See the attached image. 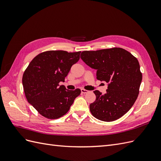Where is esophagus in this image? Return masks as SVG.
<instances>
[{
	"mask_svg": "<svg viewBox=\"0 0 161 161\" xmlns=\"http://www.w3.org/2000/svg\"><path fill=\"white\" fill-rule=\"evenodd\" d=\"M89 92V91L85 90V89H81V92H82V93L85 94V93H87V92Z\"/></svg>",
	"mask_w": 161,
	"mask_h": 161,
	"instance_id": "esophagus-1",
	"label": "esophagus"
}]
</instances>
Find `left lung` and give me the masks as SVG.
<instances>
[{
	"instance_id": "left-lung-1",
	"label": "left lung",
	"mask_w": 161,
	"mask_h": 161,
	"mask_svg": "<svg viewBox=\"0 0 161 161\" xmlns=\"http://www.w3.org/2000/svg\"><path fill=\"white\" fill-rule=\"evenodd\" d=\"M80 58L97 70V80L109 83L105 94L93 91L96 99L90 104L91 113L104 121L120 118L131 109L139 94L142 75L137 58L121 47L83 51Z\"/></svg>"
}]
</instances>
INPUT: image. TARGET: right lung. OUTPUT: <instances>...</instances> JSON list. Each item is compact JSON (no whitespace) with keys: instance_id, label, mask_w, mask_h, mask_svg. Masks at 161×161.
<instances>
[{"instance_id":"obj_1","label":"right lung","mask_w":161,"mask_h":161,"mask_svg":"<svg viewBox=\"0 0 161 161\" xmlns=\"http://www.w3.org/2000/svg\"><path fill=\"white\" fill-rule=\"evenodd\" d=\"M81 52L50 50L39 53L23 73L22 82L27 101L46 118H61L69 111L80 90L66 89L64 81Z\"/></svg>"}]
</instances>
